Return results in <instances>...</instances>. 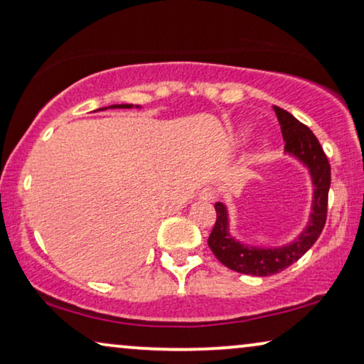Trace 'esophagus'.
Returning <instances> with one entry per match:
<instances>
[{
	"label": "esophagus",
	"mask_w": 364,
	"mask_h": 364,
	"mask_svg": "<svg viewBox=\"0 0 364 364\" xmlns=\"http://www.w3.org/2000/svg\"><path fill=\"white\" fill-rule=\"evenodd\" d=\"M198 196H200V200L203 201H213L215 200V190L213 188H203V190H200V193H198Z\"/></svg>",
	"instance_id": "34e87169"
}]
</instances>
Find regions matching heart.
Listing matches in <instances>:
<instances>
[{
	"label": "heart",
	"instance_id": "obj_1",
	"mask_svg": "<svg viewBox=\"0 0 364 364\" xmlns=\"http://www.w3.org/2000/svg\"><path fill=\"white\" fill-rule=\"evenodd\" d=\"M252 131H254V127H252V124H245V126L240 127V131H238V137L240 139H245V137H248L252 134ZM270 148V142L269 141H262L260 142V151H267Z\"/></svg>",
	"mask_w": 364,
	"mask_h": 364
}]
</instances>
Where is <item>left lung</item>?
<instances>
[{
	"label": "left lung",
	"mask_w": 364,
	"mask_h": 364,
	"mask_svg": "<svg viewBox=\"0 0 364 364\" xmlns=\"http://www.w3.org/2000/svg\"><path fill=\"white\" fill-rule=\"evenodd\" d=\"M274 112L282 129L285 154L306 166L311 176L312 203L306 227L294 240L284 245H252V243L238 240L230 233L228 208L223 201H218L215 203L216 222L208 238L211 252L225 267L235 272L257 275V277L282 272L314 245L326 223L331 186V166L328 158L311 129L277 105H274Z\"/></svg>",
	"instance_id": "8db88e82"
}]
</instances>
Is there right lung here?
<instances>
[{"label":"right lung","instance_id":"obj_1","mask_svg":"<svg viewBox=\"0 0 364 364\" xmlns=\"http://www.w3.org/2000/svg\"><path fill=\"white\" fill-rule=\"evenodd\" d=\"M141 109V105H132V104H114V105H109V107H102V109H97V110H105V109Z\"/></svg>","mask_w":364,"mask_h":364}]
</instances>
